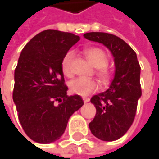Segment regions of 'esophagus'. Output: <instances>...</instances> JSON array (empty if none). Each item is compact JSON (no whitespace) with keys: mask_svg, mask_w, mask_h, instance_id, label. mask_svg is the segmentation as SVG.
I'll use <instances>...</instances> for the list:
<instances>
[{"mask_svg":"<svg viewBox=\"0 0 159 159\" xmlns=\"http://www.w3.org/2000/svg\"><path fill=\"white\" fill-rule=\"evenodd\" d=\"M83 99H84V103H88V102L90 101V98H83Z\"/></svg>","mask_w":159,"mask_h":159,"instance_id":"34e87169","label":"esophagus"}]
</instances>
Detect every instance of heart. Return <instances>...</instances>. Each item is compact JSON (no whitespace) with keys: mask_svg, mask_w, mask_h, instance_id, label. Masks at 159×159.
<instances>
[{"mask_svg":"<svg viewBox=\"0 0 159 159\" xmlns=\"http://www.w3.org/2000/svg\"><path fill=\"white\" fill-rule=\"evenodd\" d=\"M85 56L91 63V65L96 68V73L99 80L104 84H107L112 79V73L110 69L107 68L108 62V56L107 52L99 47H89L84 50ZM73 53L68 52L61 61V70L66 76H70L71 71V61ZM69 90L72 93L80 96H89L98 90V82L93 79L87 78H75L69 83Z\"/></svg>","mask_w":159,"mask_h":159,"instance_id":"b5f03b06","label":"heart"}]
</instances>
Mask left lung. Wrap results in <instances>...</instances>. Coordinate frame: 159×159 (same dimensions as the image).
Returning a JSON list of instances; mask_svg holds the SVG:
<instances>
[{"label":"left lung","mask_w":159,"mask_h":159,"mask_svg":"<svg viewBox=\"0 0 159 159\" xmlns=\"http://www.w3.org/2000/svg\"><path fill=\"white\" fill-rule=\"evenodd\" d=\"M85 39L103 44L112 52L114 77L106 91L91 98L96 115L89 124L90 132L102 141H115L127 133L134 121L142 96L141 67L134 50L119 37L105 32H88Z\"/></svg>","instance_id":"8db88e82"}]
</instances>
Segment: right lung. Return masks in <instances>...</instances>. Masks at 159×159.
<instances>
[{
    "mask_svg": "<svg viewBox=\"0 0 159 159\" xmlns=\"http://www.w3.org/2000/svg\"><path fill=\"white\" fill-rule=\"evenodd\" d=\"M79 40L73 33L46 30L21 52L15 69L13 100L25 134L36 143L60 139L70 116L84 105L79 95L68 96L61 70L63 57Z\"/></svg>",
    "mask_w": 159,
    "mask_h": 159,
    "instance_id": "obj_1",
    "label": "right lung"
}]
</instances>
